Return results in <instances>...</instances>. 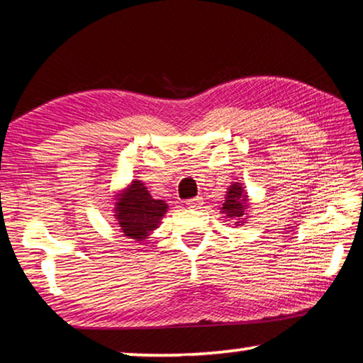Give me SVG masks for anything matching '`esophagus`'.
I'll return each instance as SVG.
<instances>
[{"label":"esophagus","instance_id":"34e87169","mask_svg":"<svg viewBox=\"0 0 363 363\" xmlns=\"http://www.w3.org/2000/svg\"><path fill=\"white\" fill-rule=\"evenodd\" d=\"M201 205H203V199H201V196H194V199L187 200V206L192 208V210H196V208H200Z\"/></svg>","mask_w":363,"mask_h":363}]
</instances>
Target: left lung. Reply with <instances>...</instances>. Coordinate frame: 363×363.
<instances>
[{"label": "left lung", "instance_id": "obj_1", "mask_svg": "<svg viewBox=\"0 0 363 363\" xmlns=\"http://www.w3.org/2000/svg\"><path fill=\"white\" fill-rule=\"evenodd\" d=\"M243 199V189L238 184L230 186L229 192L225 195V201L223 203V211L227 214V218H240L242 214H245Z\"/></svg>", "mask_w": 363, "mask_h": 363}]
</instances>
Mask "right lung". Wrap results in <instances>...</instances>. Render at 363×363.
<instances>
[{
    "instance_id": "1",
    "label": "right lung",
    "mask_w": 363,
    "mask_h": 363,
    "mask_svg": "<svg viewBox=\"0 0 363 363\" xmlns=\"http://www.w3.org/2000/svg\"><path fill=\"white\" fill-rule=\"evenodd\" d=\"M167 210L163 200L152 199L144 184L134 181L125 195H121L115 211L123 233L133 240L143 242L157 229Z\"/></svg>"
}]
</instances>
